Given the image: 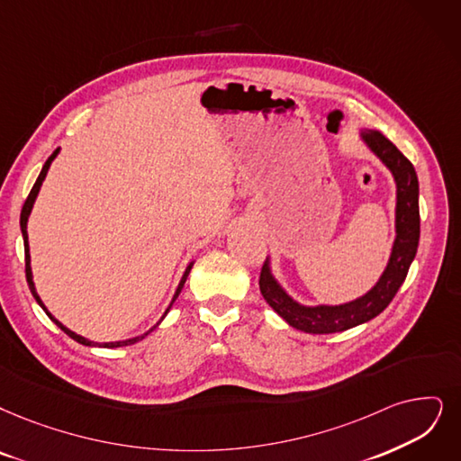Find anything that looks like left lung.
Segmentation results:
<instances>
[{"instance_id": "left-lung-1", "label": "left lung", "mask_w": 461, "mask_h": 461, "mask_svg": "<svg viewBox=\"0 0 461 461\" xmlns=\"http://www.w3.org/2000/svg\"><path fill=\"white\" fill-rule=\"evenodd\" d=\"M359 140L390 170L395 181V240L388 265L380 274L378 282L361 297L342 304L310 306L293 299L274 276L270 257H267L259 278L263 297L276 314L284 318L291 327L304 330V333H340V330L357 327L376 318L395 297L416 257L420 240V189L416 170L411 160L382 132L363 128V131H359Z\"/></svg>"}]
</instances>
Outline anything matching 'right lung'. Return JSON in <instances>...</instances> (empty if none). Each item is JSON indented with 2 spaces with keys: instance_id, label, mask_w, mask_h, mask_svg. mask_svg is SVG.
I'll return each instance as SVG.
<instances>
[{
  "instance_id": "right-lung-1",
  "label": "right lung",
  "mask_w": 461,
  "mask_h": 461,
  "mask_svg": "<svg viewBox=\"0 0 461 461\" xmlns=\"http://www.w3.org/2000/svg\"><path fill=\"white\" fill-rule=\"evenodd\" d=\"M59 153H60V147H59V149L54 151V153L47 158V162L43 164V168H41V172H40V177L35 179L33 187H32V191H30V194H28V198H26V202H24V206H23V212H21V230H23V238H24V255H26V280H28L30 291H32V294H33V299L38 301V304L45 310V314H47L54 323H57L68 337H71V339L76 340V342H79V344H83V346H100V348H121V346H128V344H136L138 340H141V339H145V337L149 335V333H153V330L160 325V321H162L164 318H167V314L170 312L172 304H174V303H176V299L179 297V293H181L183 285H185V280H187V276H189V272H191V268H193L194 261H191V263L187 265L185 272H183L181 280H179V284H177V289H176V293H174V297H172V301H170L168 308L164 310L162 318H160V320H158V321H157L149 330H145L143 335H138V337H134V339H126V340H117V342H95V340H88V339H85V337H81V335H77V333H73L71 329H68L62 321H59L57 318H54V316L50 314V312L47 310V306L43 304L41 297L38 294V289H35V284H33V274H32V257H30V244H28V219H30L32 208H33V204H35V198H38V194H40V189H41L43 181H45V177H47V172H49V168H50V164H52V160H54V158H57V155H59Z\"/></svg>"
}]
</instances>
